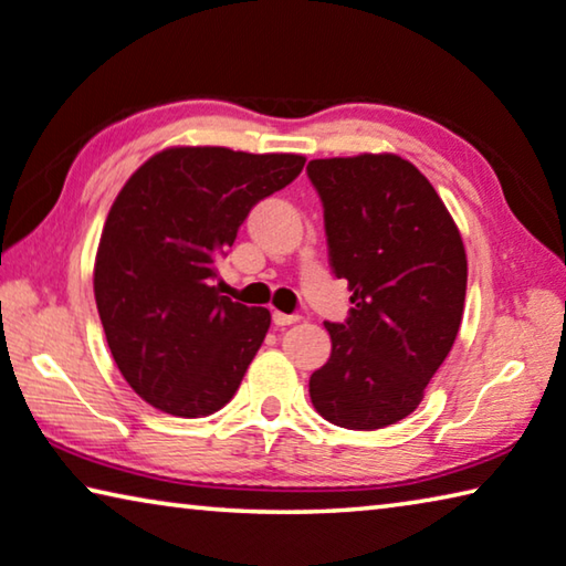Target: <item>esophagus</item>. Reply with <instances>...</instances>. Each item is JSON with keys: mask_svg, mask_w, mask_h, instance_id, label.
Listing matches in <instances>:
<instances>
[{"mask_svg": "<svg viewBox=\"0 0 566 566\" xmlns=\"http://www.w3.org/2000/svg\"><path fill=\"white\" fill-rule=\"evenodd\" d=\"M272 319L276 327H286V325H294V322H300V315H284V312H274Z\"/></svg>", "mask_w": 566, "mask_h": 566, "instance_id": "34e87169", "label": "esophagus"}]
</instances>
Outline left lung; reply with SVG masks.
I'll use <instances>...</instances> for the list:
<instances>
[{
  "label": "left lung",
  "instance_id": "1",
  "mask_svg": "<svg viewBox=\"0 0 566 566\" xmlns=\"http://www.w3.org/2000/svg\"><path fill=\"white\" fill-rule=\"evenodd\" d=\"M329 264L347 280L345 325L325 322L329 360L312 373L322 418L378 430L408 418L459 335L469 262L428 178L396 154L315 158Z\"/></svg>",
  "mask_w": 566,
  "mask_h": 566
}]
</instances>
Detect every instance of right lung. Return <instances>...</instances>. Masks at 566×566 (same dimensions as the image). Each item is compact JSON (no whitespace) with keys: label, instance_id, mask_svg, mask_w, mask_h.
Masks as SVG:
<instances>
[{"label":"right lung","instance_id":"right-lung-1","mask_svg":"<svg viewBox=\"0 0 566 566\" xmlns=\"http://www.w3.org/2000/svg\"><path fill=\"white\" fill-rule=\"evenodd\" d=\"M302 168L297 154L170 146L115 196L95 254V302L115 365L154 408L203 418L234 398L272 315L221 297L213 259L234 244L251 206Z\"/></svg>","mask_w":566,"mask_h":566}]
</instances>
